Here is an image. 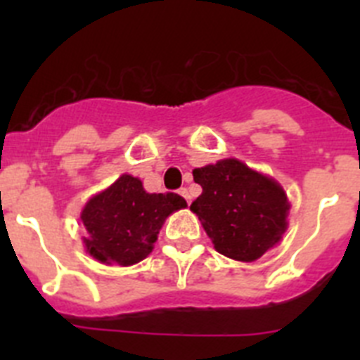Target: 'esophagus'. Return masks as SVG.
<instances>
[{
  "label": "esophagus",
  "instance_id": "obj_1",
  "mask_svg": "<svg viewBox=\"0 0 360 360\" xmlns=\"http://www.w3.org/2000/svg\"><path fill=\"white\" fill-rule=\"evenodd\" d=\"M178 193H180V195H182L184 198H186V202H187V203H191V195H189V191H187L186 187H182V189L178 191Z\"/></svg>",
  "mask_w": 360,
  "mask_h": 360
}]
</instances>
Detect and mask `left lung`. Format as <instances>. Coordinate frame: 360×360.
I'll list each match as a JSON object with an SVG mask.
<instances>
[{
    "label": "left lung",
    "instance_id": "8db88e82",
    "mask_svg": "<svg viewBox=\"0 0 360 360\" xmlns=\"http://www.w3.org/2000/svg\"><path fill=\"white\" fill-rule=\"evenodd\" d=\"M202 195L191 203L219 254L236 262H256L288 227L290 203L274 178L236 158L193 171Z\"/></svg>",
    "mask_w": 360,
    "mask_h": 360
}]
</instances>
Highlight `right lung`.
I'll list each match as a JSON object with an SVG mask.
<instances>
[{
  "label": "right lung",
  "instance_id": "obj_1",
  "mask_svg": "<svg viewBox=\"0 0 360 360\" xmlns=\"http://www.w3.org/2000/svg\"><path fill=\"white\" fill-rule=\"evenodd\" d=\"M184 207L182 196L148 193L139 178L122 174L82 209L86 252L106 265H135L151 254L165 218Z\"/></svg>",
  "mask_w": 360,
  "mask_h": 360
}]
</instances>
